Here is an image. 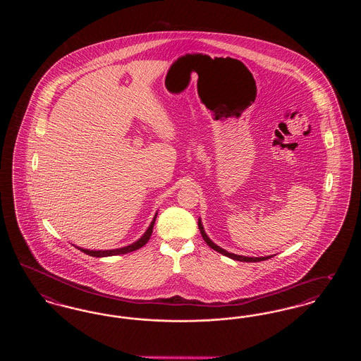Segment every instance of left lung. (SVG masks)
<instances>
[{"mask_svg": "<svg viewBox=\"0 0 361 361\" xmlns=\"http://www.w3.org/2000/svg\"><path fill=\"white\" fill-rule=\"evenodd\" d=\"M197 224H199V230H200V233H202V237H203V240H206L207 245H208L209 247H212L214 250H216L218 253L224 255V256L233 258V259H237V261H243V262H258V261H265V259H268V258L274 257V256H265V257H246V256H240V255L228 253L227 250H224V249H222L221 246L215 245L212 240L208 238V235H207L206 231H204V227H203V224H202V221H200V219H199Z\"/></svg>", "mask_w": 361, "mask_h": 361, "instance_id": "left-lung-1", "label": "left lung"}]
</instances>
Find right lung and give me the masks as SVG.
<instances>
[{
  "instance_id": "obj_1",
  "label": "right lung",
  "mask_w": 361,
  "mask_h": 361,
  "mask_svg": "<svg viewBox=\"0 0 361 361\" xmlns=\"http://www.w3.org/2000/svg\"><path fill=\"white\" fill-rule=\"evenodd\" d=\"M155 218H157V215H155L153 222L149 226V228L146 230V233L137 242H134V243H131L128 246H124V247H121V249H112V250H89V249H82V247H78V246H75V247L80 249L81 252H84L85 255L92 256V257H108V256H118V255H126V253L134 252V250L140 249L142 246H145L147 243V240H150L152 233H153V227H154Z\"/></svg>"
}]
</instances>
